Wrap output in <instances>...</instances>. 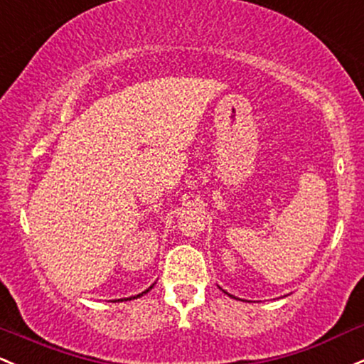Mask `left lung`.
Returning a JSON list of instances; mask_svg holds the SVG:
<instances>
[{
    "instance_id": "left-lung-1",
    "label": "left lung",
    "mask_w": 364,
    "mask_h": 364,
    "mask_svg": "<svg viewBox=\"0 0 364 364\" xmlns=\"http://www.w3.org/2000/svg\"><path fill=\"white\" fill-rule=\"evenodd\" d=\"M225 294H228V292H225ZM230 297H233V295H230Z\"/></svg>"
}]
</instances>
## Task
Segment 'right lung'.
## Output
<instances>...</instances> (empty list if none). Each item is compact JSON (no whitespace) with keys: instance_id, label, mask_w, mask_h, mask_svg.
I'll list each match as a JSON object with an SVG mask.
<instances>
[{"instance_id":"right-lung-1","label":"right lung","mask_w":364,"mask_h":364,"mask_svg":"<svg viewBox=\"0 0 364 364\" xmlns=\"http://www.w3.org/2000/svg\"><path fill=\"white\" fill-rule=\"evenodd\" d=\"M151 289H154V285H151V287H150V289H146V290H145V292H141V294H138V295H134V297H129V301H131V299H138V297H141V295H143V294H146V292H150V290H151ZM119 301H127V299H119Z\"/></svg>"}]
</instances>
